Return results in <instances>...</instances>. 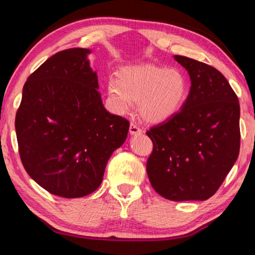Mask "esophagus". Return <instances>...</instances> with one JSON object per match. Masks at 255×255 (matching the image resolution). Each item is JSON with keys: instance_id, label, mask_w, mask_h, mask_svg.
I'll use <instances>...</instances> for the list:
<instances>
[{"instance_id": "obj_1", "label": "esophagus", "mask_w": 255, "mask_h": 255, "mask_svg": "<svg viewBox=\"0 0 255 255\" xmlns=\"http://www.w3.org/2000/svg\"><path fill=\"white\" fill-rule=\"evenodd\" d=\"M141 133H142V130L140 128L139 125H136L135 123L130 124V134L136 135V134H141Z\"/></svg>"}]
</instances>
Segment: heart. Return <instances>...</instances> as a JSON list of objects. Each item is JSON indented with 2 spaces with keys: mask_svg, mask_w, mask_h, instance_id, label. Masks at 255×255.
I'll use <instances>...</instances> for the list:
<instances>
[{
  "mask_svg": "<svg viewBox=\"0 0 255 255\" xmlns=\"http://www.w3.org/2000/svg\"><path fill=\"white\" fill-rule=\"evenodd\" d=\"M188 94V79L181 70L152 64L124 67L118 71V79L107 83V96L115 113H127L137 102L141 118L154 124L178 114Z\"/></svg>",
  "mask_w": 255,
  "mask_h": 255,
  "instance_id": "obj_1",
  "label": "heart"
}]
</instances>
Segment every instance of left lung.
<instances>
[{"label":"left lung","instance_id":"1","mask_svg":"<svg viewBox=\"0 0 255 255\" xmlns=\"http://www.w3.org/2000/svg\"><path fill=\"white\" fill-rule=\"evenodd\" d=\"M175 59L188 71L190 91L178 114L146 131L153 143L146 172L164 198L206 200L239 157V98L216 68L184 56Z\"/></svg>","mask_w":255,"mask_h":255}]
</instances>
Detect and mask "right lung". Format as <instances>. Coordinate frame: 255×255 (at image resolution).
<instances>
[{"instance_id":"add662e5","label":"right lung","mask_w":255,"mask_h":255,"mask_svg":"<svg viewBox=\"0 0 255 255\" xmlns=\"http://www.w3.org/2000/svg\"><path fill=\"white\" fill-rule=\"evenodd\" d=\"M89 49L57 52L31 74L22 91L15 131L22 164L49 193L78 198L102 184L130 122L103 105Z\"/></svg>"}]
</instances>
